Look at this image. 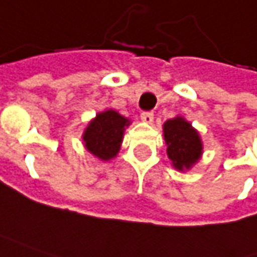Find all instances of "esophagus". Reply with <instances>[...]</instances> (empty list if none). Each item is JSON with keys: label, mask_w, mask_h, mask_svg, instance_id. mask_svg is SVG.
<instances>
[{"label": "esophagus", "mask_w": 257, "mask_h": 257, "mask_svg": "<svg viewBox=\"0 0 257 257\" xmlns=\"http://www.w3.org/2000/svg\"><path fill=\"white\" fill-rule=\"evenodd\" d=\"M140 119L146 124H152L154 122V114L152 112H142L140 114Z\"/></svg>", "instance_id": "obj_1"}]
</instances>
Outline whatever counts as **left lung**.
I'll list each match as a JSON object with an SVG mask.
<instances>
[{
    "instance_id": "1",
    "label": "left lung",
    "mask_w": 257,
    "mask_h": 257,
    "mask_svg": "<svg viewBox=\"0 0 257 257\" xmlns=\"http://www.w3.org/2000/svg\"><path fill=\"white\" fill-rule=\"evenodd\" d=\"M167 155L177 171L186 173L193 168L203 155V142L190 121L177 115L162 125Z\"/></svg>"
}]
</instances>
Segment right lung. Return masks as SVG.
<instances>
[{"instance_id": "obj_1", "label": "right lung", "mask_w": 257, "mask_h": 257, "mask_svg": "<svg viewBox=\"0 0 257 257\" xmlns=\"http://www.w3.org/2000/svg\"><path fill=\"white\" fill-rule=\"evenodd\" d=\"M132 121L121 115L115 109H105L92 118L82 135V140L89 154L101 159L111 161L118 155L125 127Z\"/></svg>"}]
</instances>
